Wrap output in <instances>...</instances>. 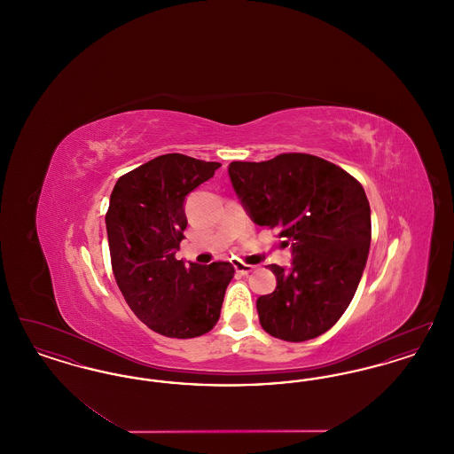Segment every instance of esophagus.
<instances>
[{"label": "esophagus", "instance_id": "obj_1", "mask_svg": "<svg viewBox=\"0 0 454 454\" xmlns=\"http://www.w3.org/2000/svg\"><path fill=\"white\" fill-rule=\"evenodd\" d=\"M235 269H237L238 274L239 276H247V274H250L255 267L254 265H248V263H243V262H235Z\"/></svg>", "mask_w": 454, "mask_h": 454}]
</instances>
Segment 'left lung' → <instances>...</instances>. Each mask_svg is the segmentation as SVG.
I'll list each match as a JSON object with an SVG mask.
<instances>
[{
    "label": "left lung",
    "mask_w": 454,
    "mask_h": 454,
    "mask_svg": "<svg viewBox=\"0 0 454 454\" xmlns=\"http://www.w3.org/2000/svg\"><path fill=\"white\" fill-rule=\"evenodd\" d=\"M228 173L250 219L274 228L293 254L289 269L269 265L278 286L257 300L262 328L287 342L322 335L344 315L366 267L371 209L363 185L304 153L233 161Z\"/></svg>",
    "instance_id": "1"
}]
</instances>
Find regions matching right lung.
I'll use <instances>...</instances> for the list:
<instances>
[{
	"label": "right lung",
	"instance_id": "1",
	"mask_svg": "<svg viewBox=\"0 0 454 454\" xmlns=\"http://www.w3.org/2000/svg\"><path fill=\"white\" fill-rule=\"evenodd\" d=\"M221 163L161 154L122 175L108 204V248L117 286L134 315L160 335L192 339L219 320L230 262L211 265L175 259L187 217L185 197Z\"/></svg>",
	"mask_w": 454,
	"mask_h": 454
}]
</instances>
